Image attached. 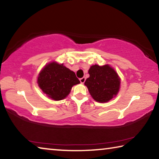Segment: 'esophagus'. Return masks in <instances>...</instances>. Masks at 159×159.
Here are the masks:
<instances>
[{"mask_svg":"<svg viewBox=\"0 0 159 159\" xmlns=\"http://www.w3.org/2000/svg\"><path fill=\"white\" fill-rule=\"evenodd\" d=\"M80 83H82V84H83V83H84V82L85 81V77H83V78H81V79H80Z\"/></svg>","mask_w":159,"mask_h":159,"instance_id":"obj_1","label":"esophagus"}]
</instances>
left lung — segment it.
<instances>
[{
  "mask_svg": "<svg viewBox=\"0 0 159 159\" xmlns=\"http://www.w3.org/2000/svg\"><path fill=\"white\" fill-rule=\"evenodd\" d=\"M90 77L85 85L96 102L105 103L115 98L119 92L120 79L117 72L109 64L99 66L95 64L88 70Z\"/></svg>",
  "mask_w": 159,
  "mask_h": 159,
  "instance_id": "8db88e82",
  "label": "left lung"
}]
</instances>
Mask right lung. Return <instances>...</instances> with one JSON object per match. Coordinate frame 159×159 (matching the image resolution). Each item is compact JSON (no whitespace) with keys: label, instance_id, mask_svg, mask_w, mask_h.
I'll return each instance as SVG.
<instances>
[{"label":"right lung","instance_id":"obj_1","mask_svg":"<svg viewBox=\"0 0 159 159\" xmlns=\"http://www.w3.org/2000/svg\"><path fill=\"white\" fill-rule=\"evenodd\" d=\"M37 83L48 98L59 101L66 98L72 87L79 84L80 80L74 72L64 66V64L52 61L40 71Z\"/></svg>","mask_w":159,"mask_h":159}]
</instances>
